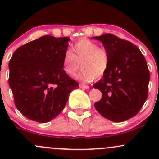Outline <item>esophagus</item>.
I'll return each mask as SVG.
<instances>
[{"instance_id": "1", "label": "esophagus", "mask_w": 159, "mask_h": 159, "mask_svg": "<svg viewBox=\"0 0 159 159\" xmlns=\"http://www.w3.org/2000/svg\"><path fill=\"white\" fill-rule=\"evenodd\" d=\"M79 87H81V88H84V89H88L89 88V86L87 85V84H80Z\"/></svg>"}]
</instances>
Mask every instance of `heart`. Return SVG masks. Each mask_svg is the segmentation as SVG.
<instances>
[{
	"label": "heart",
	"mask_w": 159,
	"mask_h": 159,
	"mask_svg": "<svg viewBox=\"0 0 159 159\" xmlns=\"http://www.w3.org/2000/svg\"><path fill=\"white\" fill-rule=\"evenodd\" d=\"M109 54L105 48L98 47L97 43L90 39L78 40L66 53L63 59L65 72L74 76L80 68L82 70L78 78L84 81H91L105 75L109 66Z\"/></svg>",
	"instance_id": "1"
}]
</instances>
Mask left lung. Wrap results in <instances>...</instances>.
I'll return each instance as SVG.
<instances>
[{
	"label": "left lung",
	"mask_w": 159,
	"mask_h": 159,
	"mask_svg": "<svg viewBox=\"0 0 159 159\" xmlns=\"http://www.w3.org/2000/svg\"><path fill=\"white\" fill-rule=\"evenodd\" d=\"M109 54V66L93 87L102 93L94 104L102 116L113 122H123L139 112L148 96L149 72L140 49L111 34L93 36Z\"/></svg>",
	"instance_id": "left-lung-1"
}]
</instances>
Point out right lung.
<instances>
[{
	"mask_svg": "<svg viewBox=\"0 0 159 159\" xmlns=\"http://www.w3.org/2000/svg\"><path fill=\"white\" fill-rule=\"evenodd\" d=\"M69 37L43 36L16 49L9 63L15 105L27 119L47 123L64 108L79 84L63 70Z\"/></svg>",
	"mask_w": 159,
	"mask_h": 159,
	"instance_id": "right-lung-1",
	"label": "right lung"
}]
</instances>
